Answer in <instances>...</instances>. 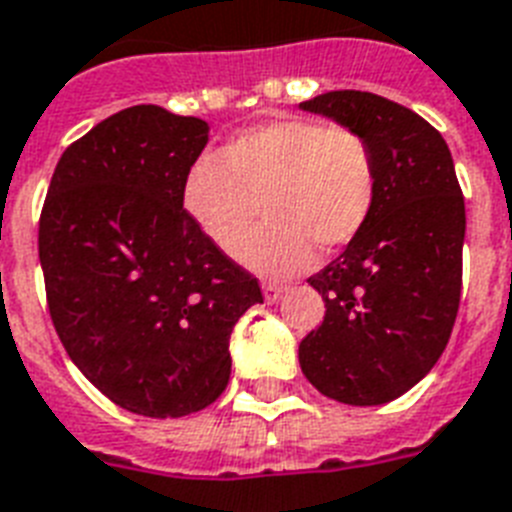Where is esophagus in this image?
Here are the masks:
<instances>
[{
	"label": "esophagus",
	"instance_id": "1",
	"mask_svg": "<svg viewBox=\"0 0 512 512\" xmlns=\"http://www.w3.org/2000/svg\"><path fill=\"white\" fill-rule=\"evenodd\" d=\"M263 297L268 305H276L278 299L284 297V289H281L278 284H263Z\"/></svg>",
	"mask_w": 512,
	"mask_h": 512
}]
</instances>
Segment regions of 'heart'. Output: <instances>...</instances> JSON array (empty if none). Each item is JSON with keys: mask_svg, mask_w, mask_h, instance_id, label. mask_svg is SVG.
<instances>
[{"mask_svg": "<svg viewBox=\"0 0 512 512\" xmlns=\"http://www.w3.org/2000/svg\"><path fill=\"white\" fill-rule=\"evenodd\" d=\"M186 215L220 252L263 276L284 278L363 234L378 202V160L363 136L326 120H268L236 134L220 162L202 157L181 191ZM269 207L274 226L246 239ZM246 241L248 244L244 245Z\"/></svg>", "mask_w": 512, "mask_h": 512, "instance_id": "1", "label": "heart"}]
</instances>
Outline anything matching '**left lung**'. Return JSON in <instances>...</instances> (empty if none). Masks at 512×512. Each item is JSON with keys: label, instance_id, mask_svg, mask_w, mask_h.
Wrapping results in <instances>:
<instances>
[{"label": "left lung", "instance_id": "left-lung-1", "mask_svg": "<svg viewBox=\"0 0 512 512\" xmlns=\"http://www.w3.org/2000/svg\"><path fill=\"white\" fill-rule=\"evenodd\" d=\"M299 107L357 131L378 160L368 228L307 278L326 318L299 344V365L331 400L384 405L434 368L455 326L465 242L455 162L431 123L371 91H328Z\"/></svg>", "mask_w": 512, "mask_h": 512}]
</instances>
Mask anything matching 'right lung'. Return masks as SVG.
<instances>
[{
	"label": "right lung",
	"mask_w": 512,
	"mask_h": 512,
	"mask_svg": "<svg viewBox=\"0 0 512 512\" xmlns=\"http://www.w3.org/2000/svg\"><path fill=\"white\" fill-rule=\"evenodd\" d=\"M210 126L136 105L62 152L39 220L49 315L78 371L128 413L181 418L231 378L228 339L263 292L186 215Z\"/></svg>",
	"instance_id": "right-lung-1"
}]
</instances>
